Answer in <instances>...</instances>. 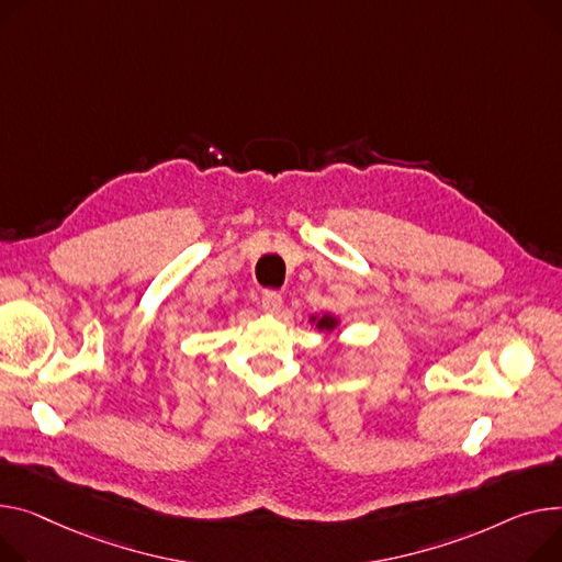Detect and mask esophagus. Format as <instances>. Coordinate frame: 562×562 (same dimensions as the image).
Instances as JSON below:
<instances>
[{
  "label": "esophagus",
  "mask_w": 562,
  "mask_h": 562,
  "mask_svg": "<svg viewBox=\"0 0 562 562\" xmlns=\"http://www.w3.org/2000/svg\"><path fill=\"white\" fill-rule=\"evenodd\" d=\"M261 310L267 314H280L282 295L278 291H265V295H261Z\"/></svg>",
  "instance_id": "esophagus-1"
}]
</instances>
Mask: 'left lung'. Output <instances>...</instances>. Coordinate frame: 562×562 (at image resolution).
<instances>
[{"mask_svg":"<svg viewBox=\"0 0 562 562\" xmlns=\"http://www.w3.org/2000/svg\"><path fill=\"white\" fill-rule=\"evenodd\" d=\"M310 323H316V329H321V331H331V329H336V325H339V318L331 314H323L321 318L312 316Z\"/></svg>","mask_w":562,"mask_h":562,"instance_id":"obj_1","label":"left lung"}]
</instances>
